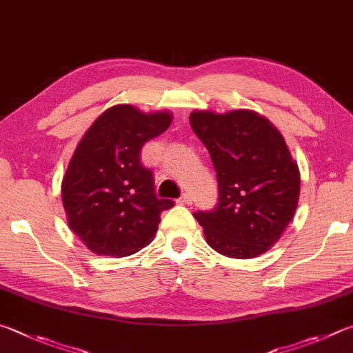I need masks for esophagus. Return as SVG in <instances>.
Instances as JSON below:
<instances>
[{
    "mask_svg": "<svg viewBox=\"0 0 353 353\" xmlns=\"http://www.w3.org/2000/svg\"><path fill=\"white\" fill-rule=\"evenodd\" d=\"M177 202L182 203V205H191V203H193V197H191V194H188V193H183Z\"/></svg>",
    "mask_w": 353,
    "mask_h": 353,
    "instance_id": "obj_1",
    "label": "esophagus"
}]
</instances>
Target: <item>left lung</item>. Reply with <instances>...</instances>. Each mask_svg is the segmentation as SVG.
<instances>
[{
    "label": "left lung",
    "instance_id": "obj_1",
    "mask_svg": "<svg viewBox=\"0 0 353 353\" xmlns=\"http://www.w3.org/2000/svg\"><path fill=\"white\" fill-rule=\"evenodd\" d=\"M190 123L213 160L219 203L194 213L217 253L252 259L268 252L293 219L298 163L278 128L252 110L193 111Z\"/></svg>",
    "mask_w": 353,
    "mask_h": 353
}]
</instances>
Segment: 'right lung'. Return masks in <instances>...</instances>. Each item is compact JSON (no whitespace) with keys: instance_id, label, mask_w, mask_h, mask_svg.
I'll return each mask as SVG.
<instances>
[{"instance_id":"right-lung-1","label":"right lung","mask_w":353,"mask_h":353,"mask_svg":"<svg viewBox=\"0 0 353 353\" xmlns=\"http://www.w3.org/2000/svg\"><path fill=\"white\" fill-rule=\"evenodd\" d=\"M170 111L115 105L99 115L77 145L61 182L68 225L92 253L125 258L154 239L160 213L174 207L154 193L140 151L168 130Z\"/></svg>"}]
</instances>
